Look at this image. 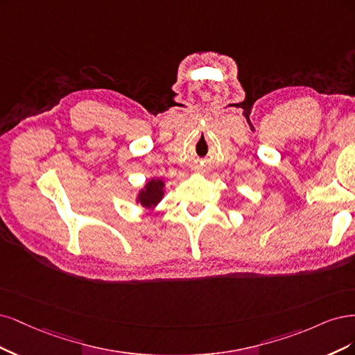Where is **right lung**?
Listing matches in <instances>:
<instances>
[{
  "mask_svg": "<svg viewBox=\"0 0 355 355\" xmlns=\"http://www.w3.org/2000/svg\"><path fill=\"white\" fill-rule=\"evenodd\" d=\"M162 189H164V182L161 180H153L150 182H147L146 189L141 190L140 193L139 200L141 202V205H146V207H148V205L152 203H156L164 196Z\"/></svg>",
  "mask_w": 355,
  "mask_h": 355,
  "instance_id": "obj_1",
  "label": "right lung"
}]
</instances>
